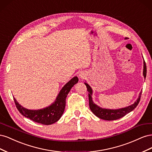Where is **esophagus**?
<instances>
[{
    "instance_id": "esophagus-1",
    "label": "esophagus",
    "mask_w": 152,
    "mask_h": 152,
    "mask_svg": "<svg viewBox=\"0 0 152 152\" xmlns=\"http://www.w3.org/2000/svg\"><path fill=\"white\" fill-rule=\"evenodd\" d=\"M79 78H80L81 80H83L84 79H85L86 78L87 74L86 73V72H80L79 73Z\"/></svg>"
}]
</instances>
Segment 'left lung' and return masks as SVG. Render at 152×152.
Masks as SVG:
<instances>
[{
	"label": "left lung",
	"instance_id": "8db88e82",
	"mask_svg": "<svg viewBox=\"0 0 152 152\" xmlns=\"http://www.w3.org/2000/svg\"><path fill=\"white\" fill-rule=\"evenodd\" d=\"M143 58V57H142ZM143 74L144 78L145 79L146 76V66L145 61L143 59ZM85 85L87 87V91L89 92V107L90 109L96 117H99V118L103 119L106 121H113V120H117L118 118H121L125 116L126 114L129 113V112H132L137 106L138 104L142 91L140 93L138 98L136 99V102L131 105L128 106L125 108H122L119 109H107V108H103L102 107H99L96 104H95L93 101V98H92V94H93V89H92L91 87L87 83L84 82Z\"/></svg>",
	"mask_w": 152,
	"mask_h": 152
}]
</instances>
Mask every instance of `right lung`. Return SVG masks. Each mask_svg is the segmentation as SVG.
<instances>
[{
  "label": "right lung",
  "instance_id": "right-lung-1",
  "mask_svg": "<svg viewBox=\"0 0 152 152\" xmlns=\"http://www.w3.org/2000/svg\"><path fill=\"white\" fill-rule=\"evenodd\" d=\"M79 79L74 77L64 86L59 91L54 102L48 107L39 110H29L22 107L16 99L14 98V101L18 111L24 117L30 118L35 122L50 125L56 122L61 118L64 112L66 105V98L69 92L73 86L76 84Z\"/></svg>",
  "mask_w": 152,
  "mask_h": 152
}]
</instances>
